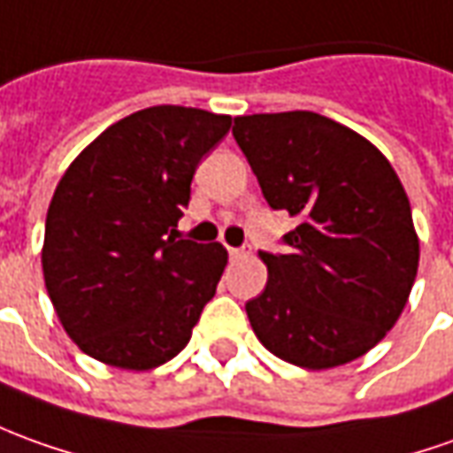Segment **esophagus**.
<instances>
[{
    "instance_id": "obj_1",
    "label": "esophagus",
    "mask_w": 453,
    "mask_h": 453,
    "mask_svg": "<svg viewBox=\"0 0 453 453\" xmlns=\"http://www.w3.org/2000/svg\"><path fill=\"white\" fill-rule=\"evenodd\" d=\"M227 252H230V257H242V255H245V248H227Z\"/></svg>"
}]
</instances>
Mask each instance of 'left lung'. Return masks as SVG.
<instances>
[{"label":"left lung","instance_id":"left-lung-1","mask_svg":"<svg viewBox=\"0 0 453 453\" xmlns=\"http://www.w3.org/2000/svg\"><path fill=\"white\" fill-rule=\"evenodd\" d=\"M233 136L275 211L288 252H260L267 285L245 304L273 355L332 369L395 327L419 267L407 190L374 143L312 111L238 116Z\"/></svg>","mask_w":453,"mask_h":453}]
</instances>
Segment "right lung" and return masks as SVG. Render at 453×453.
Listing matches in <instances>:
<instances>
[{
	"instance_id": "add662e5",
	"label": "right lung",
	"mask_w": 453,
	"mask_h": 453,
	"mask_svg": "<svg viewBox=\"0 0 453 453\" xmlns=\"http://www.w3.org/2000/svg\"><path fill=\"white\" fill-rule=\"evenodd\" d=\"M230 116L150 106L109 126L61 175L42 248L46 292L79 349L146 372L188 342L227 265L220 242L178 240L190 180Z\"/></svg>"
}]
</instances>
